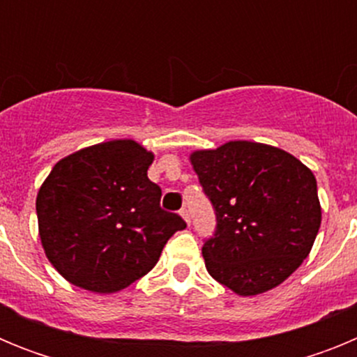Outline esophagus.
<instances>
[{
	"mask_svg": "<svg viewBox=\"0 0 357 357\" xmlns=\"http://www.w3.org/2000/svg\"><path fill=\"white\" fill-rule=\"evenodd\" d=\"M181 216L184 218V222L188 223V225H189V223H191V216H189V211L188 209H182L181 211Z\"/></svg>",
	"mask_w": 357,
	"mask_h": 357,
	"instance_id": "1",
	"label": "esophagus"
}]
</instances>
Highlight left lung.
<instances>
[{"label": "left lung", "mask_w": 357, "mask_h": 357, "mask_svg": "<svg viewBox=\"0 0 357 357\" xmlns=\"http://www.w3.org/2000/svg\"><path fill=\"white\" fill-rule=\"evenodd\" d=\"M189 160L216 211L202 247L209 275L239 296L282 284L304 263L321 223L317 178L272 144L229 141Z\"/></svg>", "instance_id": "8db88e82"}]
</instances>
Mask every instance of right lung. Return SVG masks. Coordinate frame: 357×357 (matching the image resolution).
<instances>
[{"instance_id":"add662e5","label":"right lung","mask_w":357,"mask_h":357,"mask_svg":"<svg viewBox=\"0 0 357 357\" xmlns=\"http://www.w3.org/2000/svg\"><path fill=\"white\" fill-rule=\"evenodd\" d=\"M155 155L134 139H112L69 153L37 193L44 254L68 282L110 295L155 266L164 245L185 229L160 209L148 178Z\"/></svg>"}]
</instances>
